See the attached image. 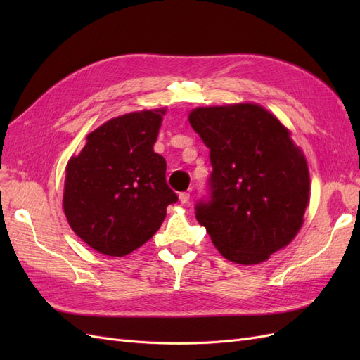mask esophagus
<instances>
[{"mask_svg":"<svg viewBox=\"0 0 360 360\" xmlns=\"http://www.w3.org/2000/svg\"><path fill=\"white\" fill-rule=\"evenodd\" d=\"M179 198H180V201H181V204H188L189 200H191V193H189V192H181V193L179 195Z\"/></svg>","mask_w":360,"mask_h":360,"instance_id":"1","label":"esophagus"}]
</instances>
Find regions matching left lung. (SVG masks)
Segmentation results:
<instances>
[{"label": "left lung", "instance_id": "left-lung-1", "mask_svg": "<svg viewBox=\"0 0 360 360\" xmlns=\"http://www.w3.org/2000/svg\"><path fill=\"white\" fill-rule=\"evenodd\" d=\"M189 123L210 150L209 198L195 205L213 245L237 264H258L287 246L309 202L307 159L263 106L195 108Z\"/></svg>", "mask_w": 360, "mask_h": 360}]
</instances>
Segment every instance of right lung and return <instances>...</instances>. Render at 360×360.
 Returning <instances> with one entry per match:
<instances>
[{
	"instance_id": "add662e5",
	"label": "right lung",
	"mask_w": 360,
	"mask_h": 360,
	"mask_svg": "<svg viewBox=\"0 0 360 360\" xmlns=\"http://www.w3.org/2000/svg\"><path fill=\"white\" fill-rule=\"evenodd\" d=\"M165 110L115 117L86 136L66 167L63 207L75 234L110 257H124L159 230L177 195L153 146Z\"/></svg>"
}]
</instances>
